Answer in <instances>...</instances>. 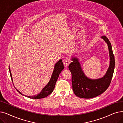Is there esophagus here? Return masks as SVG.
I'll return each mask as SVG.
<instances>
[{
	"instance_id": "1",
	"label": "esophagus",
	"mask_w": 123,
	"mask_h": 123,
	"mask_svg": "<svg viewBox=\"0 0 123 123\" xmlns=\"http://www.w3.org/2000/svg\"><path fill=\"white\" fill-rule=\"evenodd\" d=\"M71 63V60H70V59H69L68 58H65L64 60L63 61V64L64 66L67 67L68 66V65H69V64Z\"/></svg>"
}]
</instances>
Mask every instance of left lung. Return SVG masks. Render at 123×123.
<instances>
[{
	"label": "left lung",
	"instance_id": "obj_1",
	"mask_svg": "<svg viewBox=\"0 0 123 123\" xmlns=\"http://www.w3.org/2000/svg\"><path fill=\"white\" fill-rule=\"evenodd\" d=\"M107 43L110 57V66L105 76L98 79H90L85 75L80 64L76 58H72V62L68 68L72 74V89L74 94L83 98H90L97 97L104 92L110 86L113 77L115 61L110 42L105 36L101 37Z\"/></svg>",
	"mask_w": 123,
	"mask_h": 123
}]
</instances>
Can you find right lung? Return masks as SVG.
<instances>
[{
    "instance_id": "right-lung-1",
    "label": "right lung",
    "mask_w": 123,
    "mask_h": 123,
    "mask_svg": "<svg viewBox=\"0 0 123 123\" xmlns=\"http://www.w3.org/2000/svg\"><path fill=\"white\" fill-rule=\"evenodd\" d=\"M64 69V65H63V63L62 62V61L61 59H60L59 61H58L55 65L54 69V71H53V72L52 73L51 78L50 79V80L48 82L45 87L42 89L41 92L37 95H34V96H31V97H30V96H25V97H28L32 99H40V98H44L47 96H48L50 94H51L53 90L54 89L55 84L56 83V81L57 80V79L59 77V75L61 72V71L63 70V69ZM9 73L10 75V77H11L12 80V73L11 72H10V68L9 67ZM17 91L22 95H23L22 93L20 92L17 89Z\"/></svg>"
}]
</instances>
